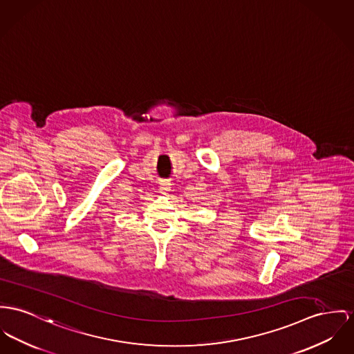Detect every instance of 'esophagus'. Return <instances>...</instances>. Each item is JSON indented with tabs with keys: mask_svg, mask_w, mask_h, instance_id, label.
Wrapping results in <instances>:
<instances>
[{
	"mask_svg": "<svg viewBox=\"0 0 354 354\" xmlns=\"http://www.w3.org/2000/svg\"><path fill=\"white\" fill-rule=\"evenodd\" d=\"M160 190H161L162 193H167V192H170V190H171V184H170V181H169V180H161V183H160Z\"/></svg>",
	"mask_w": 354,
	"mask_h": 354,
	"instance_id": "34e87169",
	"label": "esophagus"
}]
</instances>
